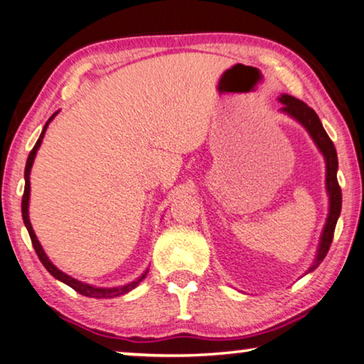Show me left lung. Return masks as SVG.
<instances>
[{
    "instance_id": "obj_1",
    "label": "left lung",
    "mask_w": 364,
    "mask_h": 364,
    "mask_svg": "<svg viewBox=\"0 0 364 364\" xmlns=\"http://www.w3.org/2000/svg\"><path fill=\"white\" fill-rule=\"evenodd\" d=\"M279 102L283 105L281 111L286 112L287 116H291L292 119H296V121L302 124L307 132L311 134V137L314 142H316L317 149L322 151L325 159V168H327V173H325V184H327V193H328V200H330L328 217L322 230L316 262H314L312 267L307 271V273H311V271L316 269L318 264L323 262L325 255L328 252L330 243L333 240L335 225H337V220L341 210V189L338 186V180H337V170H338L337 150H335L333 142L330 140L327 132H325L321 119H318V116L312 107H309L306 102L301 100H296L294 96H289V95H281Z\"/></svg>"
}]
</instances>
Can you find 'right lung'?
I'll return each mask as SVG.
<instances>
[{
  "label": "right lung",
  "mask_w": 364,
  "mask_h": 364,
  "mask_svg": "<svg viewBox=\"0 0 364 364\" xmlns=\"http://www.w3.org/2000/svg\"><path fill=\"white\" fill-rule=\"evenodd\" d=\"M57 114V112H55ZM55 114L48 119V121L46 122V126H43L42 129V134L39 140H37L34 149L31 150L29 156H27V164H26V170H24V180H26V186H24V194H23V204H21V209H23V220H24V225L27 232H29V237L32 240V247H34V250L37 253V257H39V259L42 262L43 267H46V269L50 273L53 278L62 281V283H65L67 286L72 287V289H75L77 292H80V294H83L86 297H95V299H111V297H117V296H122L126 294V292L132 291L134 287H137L140 281H142L145 276H147L149 269L145 271V273L142 276H139L137 279L132 281V283L129 284H124V286H119V287H96V286H91V284H86V283H81V281L72 278V276L65 274L63 271L58 269L55 264H53L50 259H48V257L46 255V252H43L42 245L39 243V240H37V237L34 234V230H32V225H31V220H29V196H31V181H29V175H31V168H32V164H34V159H36V154L37 150H39L41 144H42V139H43V134H46V130L48 127V124H50V121L53 117H55Z\"/></svg>",
  "instance_id": "right-lung-1"
}]
</instances>
